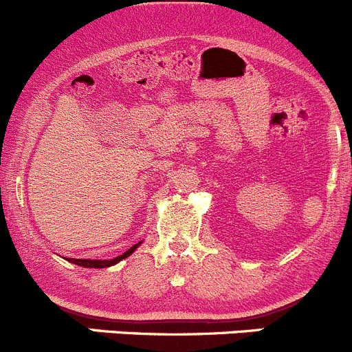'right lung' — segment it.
Instances as JSON below:
<instances>
[{
  "label": "right lung",
  "instance_id": "obj_1",
  "mask_svg": "<svg viewBox=\"0 0 352 352\" xmlns=\"http://www.w3.org/2000/svg\"><path fill=\"white\" fill-rule=\"evenodd\" d=\"M138 245H140V243H137V245H133L130 250H128V252H124L123 255L116 256V258H113V260H82V258H69L68 262L75 263V265H80V267H85V269H104V267H111V265H114V263L121 262V260H123V258H126V256H130L131 253H133L135 250L138 248Z\"/></svg>",
  "mask_w": 352,
  "mask_h": 352
}]
</instances>
